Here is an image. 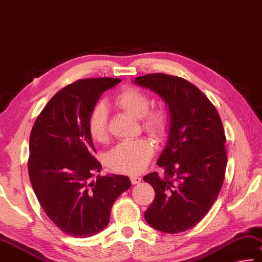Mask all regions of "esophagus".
<instances>
[{"mask_svg":"<svg viewBox=\"0 0 262 262\" xmlns=\"http://www.w3.org/2000/svg\"><path fill=\"white\" fill-rule=\"evenodd\" d=\"M130 180L132 184H138L141 182V178L137 177V175H130Z\"/></svg>","mask_w":262,"mask_h":262,"instance_id":"34e87169","label":"esophagus"}]
</instances>
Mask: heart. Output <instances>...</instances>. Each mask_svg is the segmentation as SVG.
Wrapping results in <instances>:
<instances>
[{"instance_id": "1", "label": "heart", "mask_w": 262, "mask_h": 262, "mask_svg": "<svg viewBox=\"0 0 262 262\" xmlns=\"http://www.w3.org/2000/svg\"><path fill=\"white\" fill-rule=\"evenodd\" d=\"M116 105L132 117L143 119V126L152 136L162 138L169 128V116L164 109L149 110L151 101L147 94L138 88H127L115 100ZM88 132L95 141L108 139V110L98 103L94 106L87 121ZM153 144L146 138L126 140L111 149L106 156V164L111 169L124 174L140 173L153 156Z\"/></svg>"}]
</instances>
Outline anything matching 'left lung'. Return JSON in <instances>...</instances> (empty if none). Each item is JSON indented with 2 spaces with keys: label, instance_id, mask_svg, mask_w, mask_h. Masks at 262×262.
<instances>
[{
  "label": "left lung",
  "instance_id": "1",
  "mask_svg": "<svg viewBox=\"0 0 262 262\" xmlns=\"http://www.w3.org/2000/svg\"><path fill=\"white\" fill-rule=\"evenodd\" d=\"M168 106L169 130L158 158L165 174L144 177L156 191L145 220L156 230L179 233L195 226L215 203L224 181L225 132L215 105L187 80L162 73L136 78Z\"/></svg>",
  "mask_w": 262,
  "mask_h": 262
}]
</instances>
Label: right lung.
Returning <instances> with one entry per match:
<instances>
[{"mask_svg":"<svg viewBox=\"0 0 262 262\" xmlns=\"http://www.w3.org/2000/svg\"><path fill=\"white\" fill-rule=\"evenodd\" d=\"M119 79H84L58 92L38 116L30 135L29 177L44 211L63 233L87 238L109 224L117 197L131 181L124 175H97L87 121L103 93Z\"/></svg>","mask_w":262,"mask_h":262,"instance_id":"obj_1","label":"right lung"}]
</instances>
